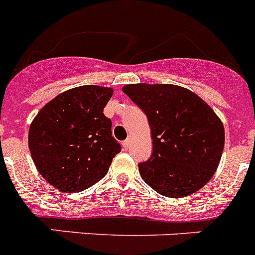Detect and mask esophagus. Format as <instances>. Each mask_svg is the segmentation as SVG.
Segmentation results:
<instances>
[{
	"instance_id": "obj_1",
	"label": "esophagus",
	"mask_w": 255,
	"mask_h": 255,
	"mask_svg": "<svg viewBox=\"0 0 255 255\" xmlns=\"http://www.w3.org/2000/svg\"><path fill=\"white\" fill-rule=\"evenodd\" d=\"M130 144H131V140H130V139H126V140L123 141V147L126 149V148L130 147Z\"/></svg>"
}]
</instances>
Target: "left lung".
Segmentation results:
<instances>
[{
    "label": "left lung",
    "instance_id": "1",
    "mask_svg": "<svg viewBox=\"0 0 255 255\" xmlns=\"http://www.w3.org/2000/svg\"><path fill=\"white\" fill-rule=\"evenodd\" d=\"M123 91L150 126L153 153L139 163L144 181L168 198L203 188L217 170L225 144L224 125L213 110L179 85L140 83Z\"/></svg>",
    "mask_w": 255,
    "mask_h": 255
}]
</instances>
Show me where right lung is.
<instances>
[{"instance_id":"right-lung-1","label":"right lung","mask_w":255,"mask_h":255,"mask_svg":"<svg viewBox=\"0 0 255 255\" xmlns=\"http://www.w3.org/2000/svg\"><path fill=\"white\" fill-rule=\"evenodd\" d=\"M111 88L83 85L47 103L29 129V149L38 171L55 188L78 193L106 176L121 145L103 108Z\"/></svg>"}]
</instances>
